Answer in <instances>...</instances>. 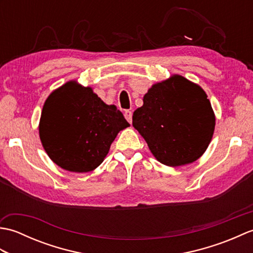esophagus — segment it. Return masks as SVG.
I'll list each match as a JSON object with an SVG mask.
<instances>
[{
    "mask_svg": "<svg viewBox=\"0 0 253 253\" xmlns=\"http://www.w3.org/2000/svg\"><path fill=\"white\" fill-rule=\"evenodd\" d=\"M124 116H125V118H126L128 123H131V121H132V113H131V111H129V110L125 111V113H124Z\"/></svg>",
    "mask_w": 253,
    "mask_h": 253,
    "instance_id": "34e87169",
    "label": "esophagus"
}]
</instances>
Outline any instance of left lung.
Listing matches in <instances>:
<instances>
[{"label":"left lung","mask_w":253,"mask_h":253,"mask_svg":"<svg viewBox=\"0 0 253 253\" xmlns=\"http://www.w3.org/2000/svg\"><path fill=\"white\" fill-rule=\"evenodd\" d=\"M132 126L159 162L181 166L206 152L215 115L204 90L180 75L153 84L143 105L133 112Z\"/></svg>","instance_id":"8db88e82"}]
</instances>
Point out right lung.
<instances>
[{"mask_svg":"<svg viewBox=\"0 0 253 253\" xmlns=\"http://www.w3.org/2000/svg\"><path fill=\"white\" fill-rule=\"evenodd\" d=\"M129 126L115 105L92 88L72 80L47 96L39 135L45 152L60 168L87 173L103 162L117 133Z\"/></svg>","mask_w":253,"mask_h":253,"instance_id":"1","label":"right lung"}]
</instances>
